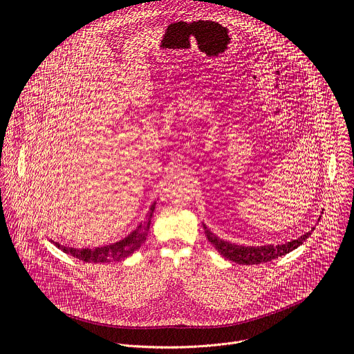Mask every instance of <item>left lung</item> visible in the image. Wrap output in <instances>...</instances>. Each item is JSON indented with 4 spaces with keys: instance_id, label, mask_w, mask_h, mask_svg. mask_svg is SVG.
I'll return each mask as SVG.
<instances>
[{
    "instance_id": "obj_1",
    "label": "left lung",
    "mask_w": 354,
    "mask_h": 354,
    "mask_svg": "<svg viewBox=\"0 0 354 354\" xmlns=\"http://www.w3.org/2000/svg\"><path fill=\"white\" fill-rule=\"evenodd\" d=\"M203 227H205V232H206L209 242H212V245L220 252V255L231 262L238 263V265H259V263L270 262L273 259L284 257L286 254H288V252L297 249L314 231V228H313L311 231L298 236L297 239H292L290 242L280 243V245L242 246V245H235V243L227 242V241L218 238L217 235H214L206 225H203Z\"/></svg>"
}]
</instances>
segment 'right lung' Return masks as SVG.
Returning <instances> with one entry per match:
<instances>
[{
    "mask_svg": "<svg viewBox=\"0 0 354 354\" xmlns=\"http://www.w3.org/2000/svg\"><path fill=\"white\" fill-rule=\"evenodd\" d=\"M157 201H154L149 207V212L145 216V220L138 224V227L131 231L127 236L123 239L106 245V246H99L95 249H77V248H70V246H62L59 242L52 241L57 248H60L66 254H68L73 258H77L84 262H93V263H106V262H118L122 261L130 255H133L134 252L145 242L148 231H149V224H151V217H153V213L156 210Z\"/></svg>",
    "mask_w": 354,
    "mask_h": 354,
    "instance_id": "1",
    "label": "right lung"
}]
</instances>
